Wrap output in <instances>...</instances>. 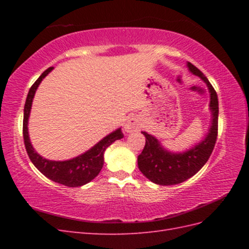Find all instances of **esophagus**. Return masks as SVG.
Listing matches in <instances>:
<instances>
[{"mask_svg":"<svg viewBox=\"0 0 249 249\" xmlns=\"http://www.w3.org/2000/svg\"><path fill=\"white\" fill-rule=\"evenodd\" d=\"M124 131L126 133H134L140 130L141 124H140V120L137 116H131L129 119L126 120V123L124 124Z\"/></svg>","mask_w":249,"mask_h":249,"instance_id":"1","label":"esophagus"}]
</instances>
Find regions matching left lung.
<instances>
[{
    "mask_svg": "<svg viewBox=\"0 0 249 249\" xmlns=\"http://www.w3.org/2000/svg\"><path fill=\"white\" fill-rule=\"evenodd\" d=\"M189 71L198 76L206 83L211 101L210 110L212 112V124L206 138L185 153H170L163 148L157 138L146 132H142L145 136V146L138 156V167L140 171L153 183L161 186L177 185L197 173L207 163L212 154L218 134V97L213 86L197 67L192 63H187Z\"/></svg>",
    "mask_w": 249,
    "mask_h": 249,
    "instance_id": "8db88e82",
    "label": "left lung"
}]
</instances>
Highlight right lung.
<instances>
[{
  "label": "right lung",
  "instance_id": "right-lung-1",
  "mask_svg": "<svg viewBox=\"0 0 249 249\" xmlns=\"http://www.w3.org/2000/svg\"><path fill=\"white\" fill-rule=\"evenodd\" d=\"M52 70L53 67H50L47 71H44L29 90L24 109V122H22V135H24L25 146L30 160L32 161L34 166L43 176H46L48 178L54 180L58 184H62L67 187H80L91 182L99 175L104 165L105 150L115 140L124 138V134L122 129L119 127L116 131L112 132L108 136L103 138L100 142H97L93 147L87 150L86 153L71 160L51 161L44 159L40 155L37 154L29 138L28 120L37 87L39 86L43 78H46Z\"/></svg>",
  "mask_w": 249,
  "mask_h": 249
}]
</instances>
